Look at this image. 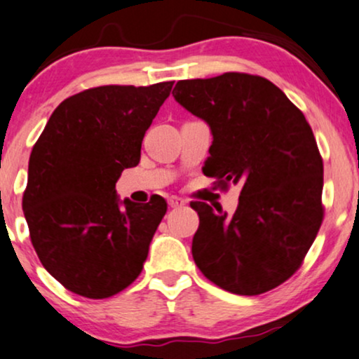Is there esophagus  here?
Masks as SVG:
<instances>
[{
  "label": "esophagus",
  "mask_w": 359,
  "mask_h": 359,
  "mask_svg": "<svg viewBox=\"0 0 359 359\" xmlns=\"http://www.w3.org/2000/svg\"><path fill=\"white\" fill-rule=\"evenodd\" d=\"M167 202H169L170 208H179V207L185 205V201H182V198H179V197H170Z\"/></svg>",
  "instance_id": "34e87169"
}]
</instances>
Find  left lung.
<instances>
[{
    "instance_id": "8db88e82",
    "label": "left lung",
    "mask_w": 359,
    "mask_h": 359,
    "mask_svg": "<svg viewBox=\"0 0 359 359\" xmlns=\"http://www.w3.org/2000/svg\"><path fill=\"white\" fill-rule=\"evenodd\" d=\"M172 96L210 127L203 172L242 189L233 215L192 203L201 220L195 265L235 294L278 287L298 270L323 220V161L310 124L260 76L179 81Z\"/></svg>"
}]
</instances>
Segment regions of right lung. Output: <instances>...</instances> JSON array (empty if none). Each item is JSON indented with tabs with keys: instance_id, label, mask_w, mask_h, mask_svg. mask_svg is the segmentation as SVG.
Listing matches in <instances>:
<instances>
[{
	"instance_id": "add662e5",
	"label": "right lung",
	"mask_w": 359,
	"mask_h": 359,
	"mask_svg": "<svg viewBox=\"0 0 359 359\" xmlns=\"http://www.w3.org/2000/svg\"><path fill=\"white\" fill-rule=\"evenodd\" d=\"M174 83L101 86L49 117L28 165L22 212L41 263L67 290L107 298L140 275L167 203L121 201L116 182L140 161L146 130Z\"/></svg>"
}]
</instances>
